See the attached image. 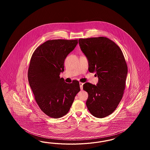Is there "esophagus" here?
<instances>
[{"instance_id":"obj_1","label":"esophagus","mask_w":150,"mask_h":150,"mask_svg":"<svg viewBox=\"0 0 150 150\" xmlns=\"http://www.w3.org/2000/svg\"><path fill=\"white\" fill-rule=\"evenodd\" d=\"M79 84H80V89L81 90H83V83H81V82H80L79 83Z\"/></svg>"}]
</instances>
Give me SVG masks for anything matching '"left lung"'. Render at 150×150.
<instances>
[{
    "mask_svg": "<svg viewBox=\"0 0 150 150\" xmlns=\"http://www.w3.org/2000/svg\"><path fill=\"white\" fill-rule=\"evenodd\" d=\"M81 50L87 57L90 72L98 78L97 86L83 85L88 93L86 105L94 116L103 118L111 114L123 96L128 66L120 47L106 37L79 39Z\"/></svg>",
    "mask_w": 150,
    "mask_h": 150,
    "instance_id": "left-lung-1",
    "label": "left lung"
}]
</instances>
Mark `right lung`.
<instances>
[{
	"label": "right lung",
	"instance_id": "1",
	"mask_svg": "<svg viewBox=\"0 0 150 150\" xmlns=\"http://www.w3.org/2000/svg\"><path fill=\"white\" fill-rule=\"evenodd\" d=\"M78 40H48L36 49L31 58L29 84L38 105L50 117L57 119L67 114L80 91L78 80L69 84L59 77L64 71V59L74 50Z\"/></svg>",
	"mask_w": 150,
	"mask_h": 150
}]
</instances>
